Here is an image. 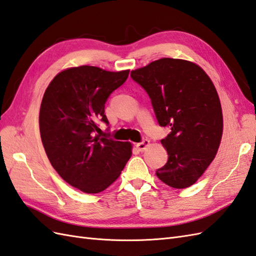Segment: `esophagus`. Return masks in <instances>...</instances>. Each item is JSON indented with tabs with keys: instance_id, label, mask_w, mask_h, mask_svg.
<instances>
[{
	"instance_id": "esophagus-1",
	"label": "esophagus",
	"mask_w": 256,
	"mask_h": 256,
	"mask_svg": "<svg viewBox=\"0 0 256 256\" xmlns=\"http://www.w3.org/2000/svg\"><path fill=\"white\" fill-rule=\"evenodd\" d=\"M136 146L138 148L139 151L143 152V151H144V150H146L148 146H150V141H148V140H146V139H144V140H143L142 142L136 143Z\"/></svg>"
}]
</instances>
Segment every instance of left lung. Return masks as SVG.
Returning <instances> with one entry per match:
<instances>
[{
    "mask_svg": "<svg viewBox=\"0 0 256 256\" xmlns=\"http://www.w3.org/2000/svg\"><path fill=\"white\" fill-rule=\"evenodd\" d=\"M132 78L151 98L160 126L172 128L160 141L168 160L156 176L175 189L194 184L215 158L222 136V110L213 81L193 62L170 58L132 70Z\"/></svg>",
    "mask_w": 256,
    "mask_h": 256,
    "instance_id": "1",
    "label": "left lung"
}]
</instances>
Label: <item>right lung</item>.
<instances>
[{
  "instance_id": "add662e5",
  "label": "right lung",
  "mask_w": 256,
  "mask_h": 256,
  "mask_svg": "<svg viewBox=\"0 0 256 256\" xmlns=\"http://www.w3.org/2000/svg\"><path fill=\"white\" fill-rule=\"evenodd\" d=\"M129 70L108 72L84 65L62 70L43 96L39 126L50 163L67 184L84 193L102 192L132 158L130 142L101 138L108 122L104 104L127 80Z\"/></svg>"
}]
</instances>
